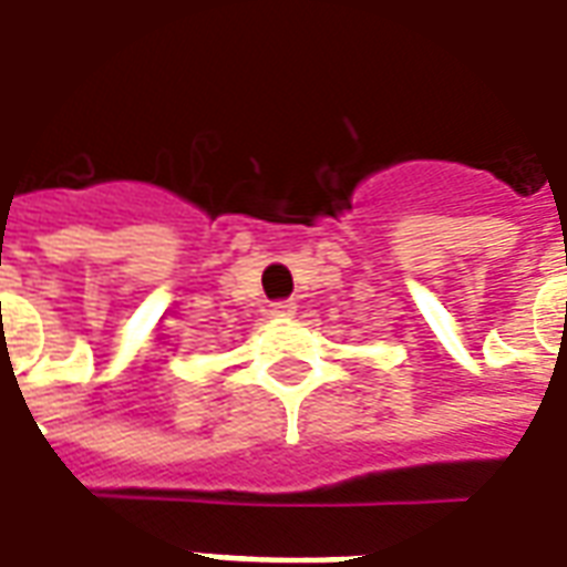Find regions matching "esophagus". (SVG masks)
Returning a JSON list of instances; mask_svg holds the SVG:
<instances>
[{"mask_svg": "<svg viewBox=\"0 0 567 567\" xmlns=\"http://www.w3.org/2000/svg\"><path fill=\"white\" fill-rule=\"evenodd\" d=\"M296 308H299L296 301H292V299H284V301H275V305H271V310H268V313H271V317H292V313H296Z\"/></svg>", "mask_w": 567, "mask_h": 567, "instance_id": "1", "label": "esophagus"}]
</instances>
